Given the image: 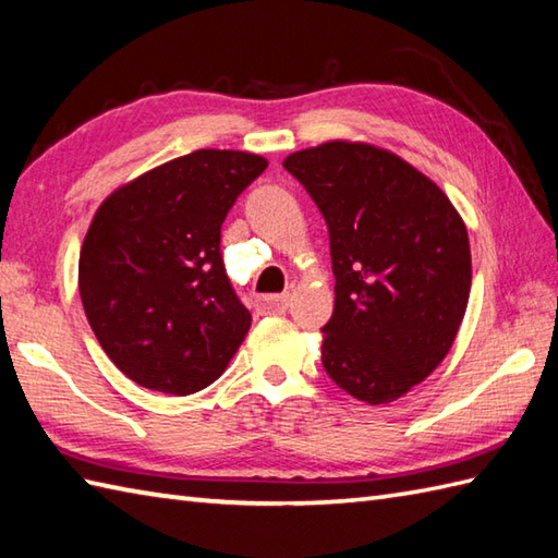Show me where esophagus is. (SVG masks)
Listing matches in <instances>:
<instances>
[{"instance_id": "34e87169", "label": "esophagus", "mask_w": 558, "mask_h": 558, "mask_svg": "<svg viewBox=\"0 0 558 558\" xmlns=\"http://www.w3.org/2000/svg\"><path fill=\"white\" fill-rule=\"evenodd\" d=\"M290 304V294H260L254 306L260 314H282Z\"/></svg>"}]
</instances>
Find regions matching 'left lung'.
Segmentation results:
<instances>
[{
    "label": "left lung",
    "mask_w": 558,
    "mask_h": 558,
    "mask_svg": "<svg viewBox=\"0 0 558 558\" xmlns=\"http://www.w3.org/2000/svg\"><path fill=\"white\" fill-rule=\"evenodd\" d=\"M282 168L330 236L336 306L322 328L324 369L369 405L396 400L441 364L465 316V222L432 180L381 148L330 141Z\"/></svg>",
    "instance_id": "left-lung-1"
}]
</instances>
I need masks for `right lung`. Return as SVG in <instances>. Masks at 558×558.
Here are the masks:
<instances>
[{
	"label": "right lung",
	"mask_w": 558,
	"mask_h": 558,
	"mask_svg": "<svg viewBox=\"0 0 558 558\" xmlns=\"http://www.w3.org/2000/svg\"><path fill=\"white\" fill-rule=\"evenodd\" d=\"M268 168L254 153L194 150L117 189L78 258V292L102 350L138 386L189 396L225 372L252 314L220 254L236 196Z\"/></svg>",
	"instance_id": "obj_1"
}]
</instances>
